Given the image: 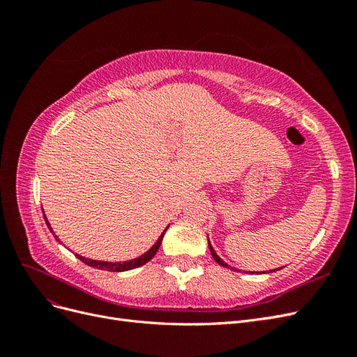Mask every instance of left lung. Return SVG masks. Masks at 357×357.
<instances>
[{"label":"left lung","mask_w":357,"mask_h":357,"mask_svg":"<svg viewBox=\"0 0 357 357\" xmlns=\"http://www.w3.org/2000/svg\"><path fill=\"white\" fill-rule=\"evenodd\" d=\"M208 247H210V252H211V256H213V259H214V261L215 262H218L220 266H225V268H229V269H232V271H235V268H231L228 264H226V262H223L222 261V259L218 256V253H215L214 252V248H213V245L210 244V240H208ZM269 273H271V271H269Z\"/></svg>","instance_id":"left-lung-1"}]
</instances>
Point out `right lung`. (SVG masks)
I'll use <instances>...</instances> for the list:
<instances>
[{"label":"right lung","mask_w":357,"mask_h":357,"mask_svg":"<svg viewBox=\"0 0 357 357\" xmlns=\"http://www.w3.org/2000/svg\"><path fill=\"white\" fill-rule=\"evenodd\" d=\"M45 220H46V225H47V228L50 229V232H53L52 226H50V223H49V220H47V218H46V214H45ZM167 228H168V226H167ZM165 232H167V229L159 235V238L156 240V243H155L152 247H150L144 255L138 256V257H135V259H131V261H126V262L93 261V259H86V257H83V256H80V255H75V256H77L83 264L89 265V266H93V268H98V269H104V271H112V273L129 271V269H134V268H138V266H142V265L147 264V262L150 261V259H152V257L156 255V252L159 250V245H160V243H162V238H164ZM53 235H55V234H53ZM55 238L58 240V236H55ZM58 241H59V240H58Z\"/></svg>","instance_id":"right-lung-1"}]
</instances>
